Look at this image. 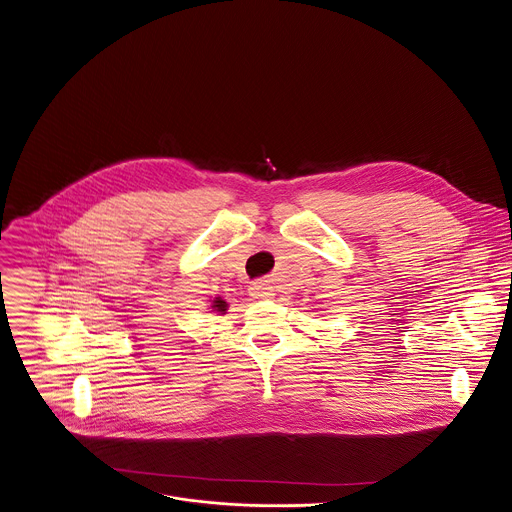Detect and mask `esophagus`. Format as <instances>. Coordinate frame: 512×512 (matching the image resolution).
Segmentation results:
<instances>
[{"mask_svg": "<svg viewBox=\"0 0 512 512\" xmlns=\"http://www.w3.org/2000/svg\"><path fill=\"white\" fill-rule=\"evenodd\" d=\"M249 294L253 298H271L273 296V286L267 281H257L249 286Z\"/></svg>", "mask_w": 512, "mask_h": 512, "instance_id": "esophagus-1", "label": "esophagus"}]
</instances>
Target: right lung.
<instances>
[{
  "instance_id": "add662e5",
  "label": "right lung",
  "mask_w": 512,
  "mask_h": 512,
  "mask_svg": "<svg viewBox=\"0 0 512 512\" xmlns=\"http://www.w3.org/2000/svg\"><path fill=\"white\" fill-rule=\"evenodd\" d=\"M212 308H214V310H218V312H222V314H224V312H226V310H228V302H226V300H222V298H220V296H218V298H216V300H214V302H212Z\"/></svg>"
}]
</instances>
